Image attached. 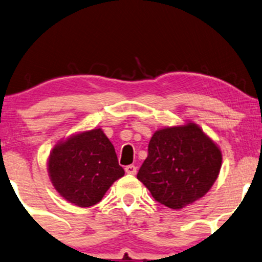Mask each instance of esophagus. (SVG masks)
Instances as JSON below:
<instances>
[{
	"label": "esophagus",
	"instance_id": "34e87169",
	"mask_svg": "<svg viewBox=\"0 0 262 262\" xmlns=\"http://www.w3.org/2000/svg\"><path fill=\"white\" fill-rule=\"evenodd\" d=\"M125 172L128 173V175H136L137 167L135 165H127L125 166Z\"/></svg>",
	"mask_w": 262,
	"mask_h": 262
}]
</instances>
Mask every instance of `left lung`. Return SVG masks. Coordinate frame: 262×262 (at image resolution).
<instances>
[{
    "mask_svg": "<svg viewBox=\"0 0 262 262\" xmlns=\"http://www.w3.org/2000/svg\"><path fill=\"white\" fill-rule=\"evenodd\" d=\"M221 165L220 147L194 121L186 120L154 132L137 179L157 202L180 210L211 189Z\"/></svg>",
    "mask_w": 262,
    "mask_h": 262,
    "instance_id": "left-lung-1",
    "label": "left lung"
}]
</instances>
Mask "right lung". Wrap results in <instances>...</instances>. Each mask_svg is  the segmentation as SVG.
Wrapping results in <instances>:
<instances>
[{"label": "right lung", "mask_w": 262, "mask_h": 262, "mask_svg": "<svg viewBox=\"0 0 262 262\" xmlns=\"http://www.w3.org/2000/svg\"><path fill=\"white\" fill-rule=\"evenodd\" d=\"M47 172L58 194L80 208L101 202L113 183L125 175L101 127L58 141L48 156Z\"/></svg>", "instance_id": "right-lung-1"}]
</instances>
